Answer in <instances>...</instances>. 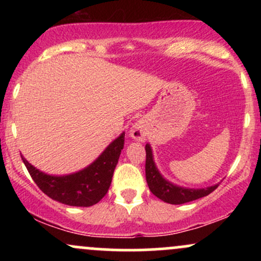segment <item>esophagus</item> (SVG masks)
<instances>
[{
  "mask_svg": "<svg viewBox=\"0 0 261 261\" xmlns=\"http://www.w3.org/2000/svg\"><path fill=\"white\" fill-rule=\"evenodd\" d=\"M131 136H133L135 140H143L145 131H143V128L141 127L140 125H134L133 128H131Z\"/></svg>",
  "mask_w": 261,
  "mask_h": 261,
  "instance_id": "1",
  "label": "esophagus"
}]
</instances>
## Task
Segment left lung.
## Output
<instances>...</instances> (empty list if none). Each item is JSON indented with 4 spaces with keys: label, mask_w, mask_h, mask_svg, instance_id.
I'll return each mask as SVG.
<instances>
[{
    "label": "left lung",
    "mask_w": 261,
    "mask_h": 261,
    "mask_svg": "<svg viewBox=\"0 0 261 261\" xmlns=\"http://www.w3.org/2000/svg\"><path fill=\"white\" fill-rule=\"evenodd\" d=\"M146 180H147L149 190L152 194L163 200L164 202L173 203V205H180V203L190 202L194 200L201 199L207 196L212 191L216 190L218 185H214L206 189H185L179 188L176 185L170 184L166 179L162 178L157 168L154 166L153 157H152V149L149 145H146Z\"/></svg>",
    "instance_id": "obj_1"
}]
</instances>
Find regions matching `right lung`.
<instances>
[{
    "label": "right lung",
    "instance_id": "1",
    "mask_svg": "<svg viewBox=\"0 0 261 261\" xmlns=\"http://www.w3.org/2000/svg\"><path fill=\"white\" fill-rule=\"evenodd\" d=\"M124 143L125 134H121L91 166L70 175L44 174L29 164L23 155L22 161L33 180L47 196L65 205L88 207L99 202L109 190L114 169L118 164Z\"/></svg>",
    "mask_w": 261,
    "mask_h": 261
}]
</instances>
